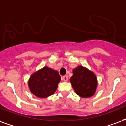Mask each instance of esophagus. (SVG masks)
Returning <instances> with one entry per match:
<instances>
[{
  "label": "esophagus",
  "mask_w": 126,
  "mask_h": 126,
  "mask_svg": "<svg viewBox=\"0 0 126 126\" xmlns=\"http://www.w3.org/2000/svg\"><path fill=\"white\" fill-rule=\"evenodd\" d=\"M61 79H62V80H63V81H68V77L67 76V75L63 76V77H61Z\"/></svg>",
  "instance_id": "34e87169"
}]
</instances>
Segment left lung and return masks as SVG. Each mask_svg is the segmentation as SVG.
<instances>
[{
    "mask_svg": "<svg viewBox=\"0 0 126 126\" xmlns=\"http://www.w3.org/2000/svg\"><path fill=\"white\" fill-rule=\"evenodd\" d=\"M70 82L75 93L84 98L92 97L97 86L95 75L82 66H78L73 69Z\"/></svg>",
    "mask_w": 126,
    "mask_h": 126,
    "instance_id": "left-lung-1",
    "label": "left lung"
}]
</instances>
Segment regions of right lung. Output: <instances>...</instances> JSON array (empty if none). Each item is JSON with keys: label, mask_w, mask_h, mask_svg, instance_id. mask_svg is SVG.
Instances as JSON below:
<instances>
[{"label": "right lung", "mask_w": 126, "mask_h": 126, "mask_svg": "<svg viewBox=\"0 0 126 126\" xmlns=\"http://www.w3.org/2000/svg\"><path fill=\"white\" fill-rule=\"evenodd\" d=\"M60 81V75L57 71L45 67L30 77L28 85L34 95L45 98L55 92Z\"/></svg>", "instance_id": "obj_1"}]
</instances>
